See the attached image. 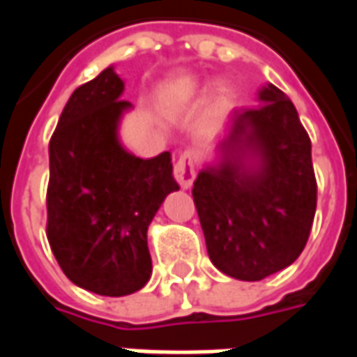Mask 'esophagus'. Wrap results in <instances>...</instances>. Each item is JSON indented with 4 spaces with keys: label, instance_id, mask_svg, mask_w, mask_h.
<instances>
[{
    "label": "esophagus",
    "instance_id": "obj_1",
    "mask_svg": "<svg viewBox=\"0 0 357 357\" xmlns=\"http://www.w3.org/2000/svg\"><path fill=\"white\" fill-rule=\"evenodd\" d=\"M197 168H199V164H197L195 153L193 151H185V153L179 155V158L174 164V178L178 179V183L183 189H189V187L193 185Z\"/></svg>",
    "mask_w": 357,
    "mask_h": 357
}]
</instances>
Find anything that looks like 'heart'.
Wrapping results in <instances>:
<instances>
[{
  "label": "heart",
  "instance_id": "b5f03b06",
  "mask_svg": "<svg viewBox=\"0 0 357 357\" xmlns=\"http://www.w3.org/2000/svg\"><path fill=\"white\" fill-rule=\"evenodd\" d=\"M202 86L195 78H179L178 82H174L172 86L162 91V102L168 107H179L185 105L191 99H195L197 95L201 93ZM231 102V89L227 86H220L218 88V105L220 107H227Z\"/></svg>",
  "mask_w": 357,
  "mask_h": 357
}]
</instances>
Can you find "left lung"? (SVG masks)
Listing matches in <instances>:
<instances>
[{
  "instance_id": "8db88e82",
  "label": "left lung",
  "mask_w": 357,
  "mask_h": 357,
  "mask_svg": "<svg viewBox=\"0 0 357 357\" xmlns=\"http://www.w3.org/2000/svg\"><path fill=\"white\" fill-rule=\"evenodd\" d=\"M262 105L235 112L222 160L199 172L193 201L212 264L241 281L291 266L314 224L312 143L292 101L273 84Z\"/></svg>"
}]
</instances>
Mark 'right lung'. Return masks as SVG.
Wrapping results in <instances>:
<instances>
[{
	"mask_svg": "<svg viewBox=\"0 0 357 357\" xmlns=\"http://www.w3.org/2000/svg\"><path fill=\"white\" fill-rule=\"evenodd\" d=\"M112 66L74 89L50 141L47 241L65 275L86 291H139L153 262L147 227L178 191L170 153L137 158L118 141L132 102Z\"/></svg>",
	"mask_w": 357,
	"mask_h": 357,
	"instance_id": "obj_1",
	"label": "right lung"
}]
</instances>
